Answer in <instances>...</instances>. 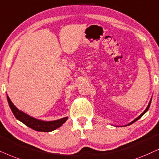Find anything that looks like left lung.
<instances>
[{
    "label": "left lung",
    "instance_id": "left-lung-1",
    "mask_svg": "<svg viewBox=\"0 0 159 159\" xmlns=\"http://www.w3.org/2000/svg\"><path fill=\"white\" fill-rule=\"evenodd\" d=\"M150 103H151V100H150V103H149V104H148V107H147V108H146V109H145V110H144V112H143V113H142V114H140V115H139V116L137 118H136V119H135V120H133V121H132L131 122H130V123H129V124H128V125H130L133 124L134 122H136V120H138L139 119H140V118H141V117H142V116H143V115H144V114H145V113H146V112L148 111V109H149V108H150Z\"/></svg>",
    "mask_w": 159,
    "mask_h": 159
}]
</instances>
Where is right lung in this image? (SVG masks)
I'll return each instance as SVG.
<instances>
[{
  "instance_id": "obj_1",
  "label": "right lung",
  "mask_w": 159,
  "mask_h": 159,
  "mask_svg": "<svg viewBox=\"0 0 159 159\" xmlns=\"http://www.w3.org/2000/svg\"><path fill=\"white\" fill-rule=\"evenodd\" d=\"M7 97L8 103H9V107L11 108V111L14 115L18 120L23 122L27 125L28 127L32 128V129L37 130V131L42 132H51L53 130L57 129L60 126H61L65 122L67 121L68 117H64L61 119L54 120V121H43V120L35 119V118L30 116L22 111H20L16 106L14 105L12 102L11 101L9 96Z\"/></svg>"
}]
</instances>
